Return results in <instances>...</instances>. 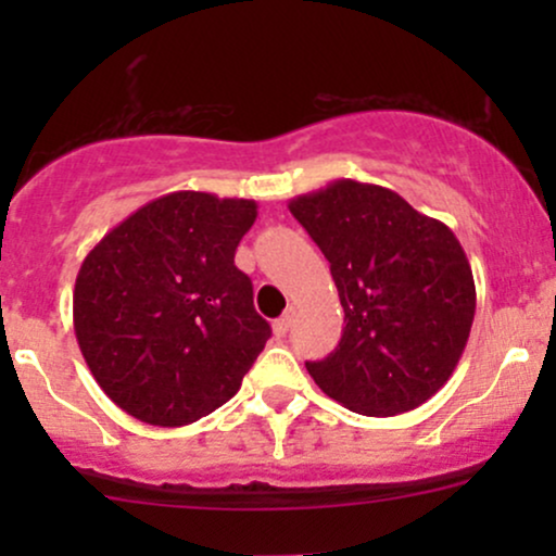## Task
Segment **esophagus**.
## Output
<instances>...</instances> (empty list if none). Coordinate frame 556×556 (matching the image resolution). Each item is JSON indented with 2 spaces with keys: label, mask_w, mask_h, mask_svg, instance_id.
I'll return each instance as SVG.
<instances>
[{
  "label": "esophagus",
  "mask_w": 556,
  "mask_h": 556,
  "mask_svg": "<svg viewBox=\"0 0 556 556\" xmlns=\"http://www.w3.org/2000/svg\"><path fill=\"white\" fill-rule=\"evenodd\" d=\"M292 324H295V308H292V305H290V308L285 311V316H282V318H277V321H274V331H277L279 337H285L287 331H290Z\"/></svg>",
  "instance_id": "34e87169"
}]
</instances>
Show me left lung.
I'll list each match as a JSON object with an SVG mask.
<instances>
[{"instance_id": "1", "label": "left lung", "mask_w": 556, "mask_h": 556, "mask_svg": "<svg viewBox=\"0 0 556 556\" xmlns=\"http://www.w3.org/2000/svg\"><path fill=\"white\" fill-rule=\"evenodd\" d=\"M290 212L329 261L342 340L305 363L324 394L363 416H397L446 384L476 314L460 240L381 185L334 180Z\"/></svg>"}]
</instances>
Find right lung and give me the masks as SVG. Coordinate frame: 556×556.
<instances>
[{
    "mask_svg": "<svg viewBox=\"0 0 556 556\" xmlns=\"http://www.w3.org/2000/svg\"><path fill=\"white\" fill-rule=\"evenodd\" d=\"M256 201L177 190L83 258L73 324L93 379L127 416L188 426L235 397L271 337L235 266Z\"/></svg>",
    "mask_w": 556,
    "mask_h": 556,
    "instance_id": "obj_1",
    "label": "right lung"
}]
</instances>
